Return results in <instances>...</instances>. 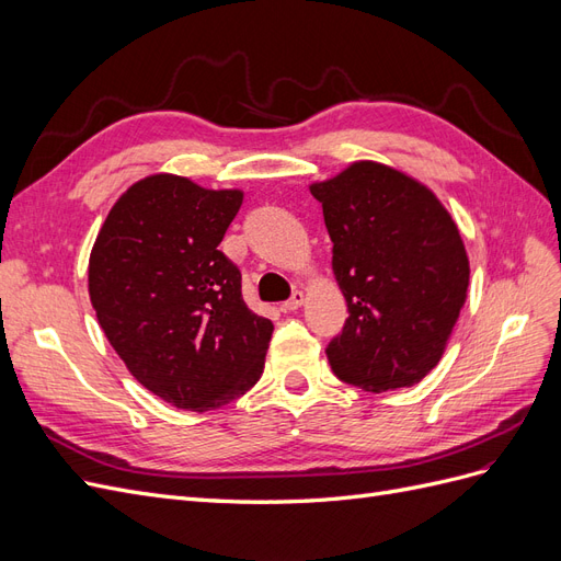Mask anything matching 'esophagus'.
I'll list each match as a JSON object with an SVG mask.
<instances>
[{"instance_id":"obj_1","label":"esophagus","mask_w":561,"mask_h":561,"mask_svg":"<svg viewBox=\"0 0 561 561\" xmlns=\"http://www.w3.org/2000/svg\"><path fill=\"white\" fill-rule=\"evenodd\" d=\"M304 301H307V295H304L301 290H295L293 297L283 304V311H297V309H301Z\"/></svg>"}]
</instances>
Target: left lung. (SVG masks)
I'll use <instances>...</instances> for the list:
<instances>
[{
    "mask_svg": "<svg viewBox=\"0 0 561 561\" xmlns=\"http://www.w3.org/2000/svg\"><path fill=\"white\" fill-rule=\"evenodd\" d=\"M309 190L348 307L328 346L334 375L371 393L419 383L445 355L468 297L470 262L449 210L416 178L367 159Z\"/></svg>",
    "mask_w": 561,
    "mask_h": 561,
    "instance_id": "obj_1",
    "label": "left lung"
}]
</instances>
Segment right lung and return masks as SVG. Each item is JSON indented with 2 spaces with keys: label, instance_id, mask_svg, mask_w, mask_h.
<instances>
[{
  "label": "right lung",
  "instance_id": "1",
  "mask_svg": "<svg viewBox=\"0 0 561 561\" xmlns=\"http://www.w3.org/2000/svg\"><path fill=\"white\" fill-rule=\"evenodd\" d=\"M243 190L154 173L116 198L89 257V297L130 375L178 410L208 412L260 381L274 322L252 313L217 245Z\"/></svg>",
  "mask_w": 561,
  "mask_h": 561
}]
</instances>
